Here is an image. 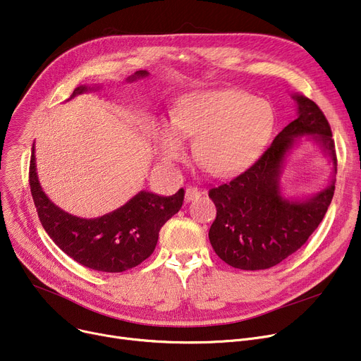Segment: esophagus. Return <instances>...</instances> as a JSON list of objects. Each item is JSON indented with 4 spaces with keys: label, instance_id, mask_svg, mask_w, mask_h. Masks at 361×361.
Masks as SVG:
<instances>
[{
    "label": "esophagus",
    "instance_id": "1",
    "mask_svg": "<svg viewBox=\"0 0 361 361\" xmlns=\"http://www.w3.org/2000/svg\"><path fill=\"white\" fill-rule=\"evenodd\" d=\"M200 197V190L197 187H187L185 188V202H192Z\"/></svg>",
    "mask_w": 361,
    "mask_h": 361
}]
</instances>
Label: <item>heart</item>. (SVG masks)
I'll use <instances>...</instances> for the list:
<instances>
[{"label":"heart","instance_id":"heart-1","mask_svg":"<svg viewBox=\"0 0 361 361\" xmlns=\"http://www.w3.org/2000/svg\"><path fill=\"white\" fill-rule=\"evenodd\" d=\"M173 126L154 130V142L165 164L184 158L183 137H196L197 162L211 174L231 176L247 166L268 142L275 116L268 101L219 89L190 93L173 112Z\"/></svg>","mask_w":361,"mask_h":361}]
</instances>
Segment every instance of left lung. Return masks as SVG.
Wrapping results in <instances>:
<instances>
[{"mask_svg": "<svg viewBox=\"0 0 361 361\" xmlns=\"http://www.w3.org/2000/svg\"><path fill=\"white\" fill-rule=\"evenodd\" d=\"M293 98L298 117L249 169L209 190L216 206L209 241L215 253L233 268L269 269L295 253L324 219L334 197L335 177L306 200H287L281 195L283 161L301 136L310 135L320 145L336 174L335 143L324 112L302 94Z\"/></svg>", "mask_w": 361, "mask_h": 361, "instance_id": "obj_1", "label": "left lung"}]
</instances>
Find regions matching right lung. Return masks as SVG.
I'll list each match as a JSON object with an SVG mask.
<instances>
[{
	"label": "right lung",
	"mask_w": 361,
	"mask_h": 361,
	"mask_svg": "<svg viewBox=\"0 0 361 361\" xmlns=\"http://www.w3.org/2000/svg\"><path fill=\"white\" fill-rule=\"evenodd\" d=\"M147 74L140 70L127 80L133 82ZM92 89L98 87H75L71 98ZM29 184L37 216L52 241L83 267L109 274L135 268L154 253L162 225L181 209L184 200L183 188L173 196H158L143 190L104 216L93 219L73 216L55 206L44 193L36 173L35 146Z\"/></svg>",
	"instance_id": "add662e5"
}]
</instances>
